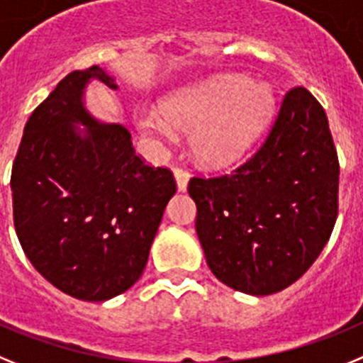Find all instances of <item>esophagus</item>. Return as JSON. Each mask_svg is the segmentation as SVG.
Listing matches in <instances>:
<instances>
[{
  "instance_id": "esophagus-1",
  "label": "esophagus",
  "mask_w": 363,
  "mask_h": 363,
  "mask_svg": "<svg viewBox=\"0 0 363 363\" xmlns=\"http://www.w3.org/2000/svg\"><path fill=\"white\" fill-rule=\"evenodd\" d=\"M173 173H175V181H177L179 191H186L188 181H190V173L186 172L184 168H181V166H175V168H173Z\"/></svg>"
}]
</instances>
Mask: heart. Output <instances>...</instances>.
<instances>
[{"label":"heart","instance_id":"heart-1","mask_svg":"<svg viewBox=\"0 0 363 363\" xmlns=\"http://www.w3.org/2000/svg\"><path fill=\"white\" fill-rule=\"evenodd\" d=\"M274 109V93L264 82L220 74L173 94L164 113L138 107L135 124L159 144L177 140V129L191 133V150L210 166L234 162L256 143Z\"/></svg>","mask_w":363,"mask_h":363}]
</instances>
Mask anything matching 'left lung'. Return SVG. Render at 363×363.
<instances>
[{
	"instance_id": "1",
	"label": "left lung",
	"mask_w": 363,
	"mask_h": 363,
	"mask_svg": "<svg viewBox=\"0 0 363 363\" xmlns=\"http://www.w3.org/2000/svg\"><path fill=\"white\" fill-rule=\"evenodd\" d=\"M338 181L325 111L305 87H292L250 159L225 175L188 182L213 276L252 296L298 281L333 234Z\"/></svg>"
}]
</instances>
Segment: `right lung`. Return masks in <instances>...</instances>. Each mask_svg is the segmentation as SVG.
Here are the masks:
<instances>
[{"label":"right lung","instance_id":"obj_1","mask_svg":"<svg viewBox=\"0 0 363 363\" xmlns=\"http://www.w3.org/2000/svg\"><path fill=\"white\" fill-rule=\"evenodd\" d=\"M89 80L116 89L99 65L72 71L25 124L12 164V210L25 256L47 281L72 298L106 301L143 276L177 184L168 168L135 153L124 125L87 113Z\"/></svg>","mask_w":363,"mask_h":363}]
</instances>
